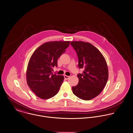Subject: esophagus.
Listing matches in <instances>:
<instances>
[{
    "label": "esophagus",
    "instance_id": "esophagus-1",
    "mask_svg": "<svg viewBox=\"0 0 133 133\" xmlns=\"http://www.w3.org/2000/svg\"><path fill=\"white\" fill-rule=\"evenodd\" d=\"M64 78H65V79H69V78H70V76L65 75H64Z\"/></svg>",
    "mask_w": 133,
    "mask_h": 133
}]
</instances>
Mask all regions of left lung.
I'll use <instances>...</instances> for the list:
<instances>
[{"label":"left lung","mask_w":133,"mask_h":133,"mask_svg":"<svg viewBox=\"0 0 133 133\" xmlns=\"http://www.w3.org/2000/svg\"><path fill=\"white\" fill-rule=\"evenodd\" d=\"M70 44L77 54L78 67L84 69L77 74L78 83L72 87V92L83 100H91L102 92L107 83V62L99 50L88 42L72 41Z\"/></svg>","instance_id":"obj_1"}]
</instances>
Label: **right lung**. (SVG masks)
<instances>
[{"instance_id": "add662e5", "label": "right lung", "mask_w": 133, "mask_h": 133, "mask_svg": "<svg viewBox=\"0 0 133 133\" xmlns=\"http://www.w3.org/2000/svg\"><path fill=\"white\" fill-rule=\"evenodd\" d=\"M70 41H50L37 48L31 55L26 70V81L31 91L39 98L47 99L59 92L64 77L53 74L52 68L69 46Z\"/></svg>"}]
</instances>
